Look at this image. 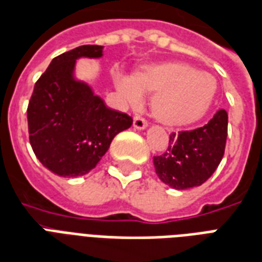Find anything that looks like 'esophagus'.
<instances>
[{
    "label": "esophagus",
    "instance_id": "obj_1",
    "mask_svg": "<svg viewBox=\"0 0 262 262\" xmlns=\"http://www.w3.org/2000/svg\"><path fill=\"white\" fill-rule=\"evenodd\" d=\"M134 127L138 129H143L147 127V121L141 116H135L134 117Z\"/></svg>",
    "mask_w": 262,
    "mask_h": 262
}]
</instances>
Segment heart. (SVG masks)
Here are the masks:
<instances>
[{
    "mask_svg": "<svg viewBox=\"0 0 262 262\" xmlns=\"http://www.w3.org/2000/svg\"><path fill=\"white\" fill-rule=\"evenodd\" d=\"M117 86L125 101L138 103L142 94H153L152 113L160 123L172 127L199 120L211 105L217 84L211 74L198 72L182 62L150 64L119 78Z\"/></svg>",
    "mask_w": 262,
    "mask_h": 262,
    "instance_id": "heart-1",
    "label": "heart"
}]
</instances>
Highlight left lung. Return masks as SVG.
<instances>
[{
  "label": "left lung",
  "instance_id": "obj_1",
  "mask_svg": "<svg viewBox=\"0 0 262 262\" xmlns=\"http://www.w3.org/2000/svg\"><path fill=\"white\" fill-rule=\"evenodd\" d=\"M227 137L228 113L224 109L203 127L171 133L166 152L153 157L157 177L174 189L200 186L220 166Z\"/></svg>",
  "mask_w": 262,
  "mask_h": 262
}]
</instances>
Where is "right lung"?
<instances>
[{"label": "right lung", "mask_w": 262, "mask_h": 262, "mask_svg": "<svg viewBox=\"0 0 262 262\" xmlns=\"http://www.w3.org/2000/svg\"><path fill=\"white\" fill-rule=\"evenodd\" d=\"M99 58L101 45H81L52 59L37 80L27 106L29 139L41 164L60 177L95 168L133 117L110 109L91 88L72 77L76 59Z\"/></svg>", "instance_id": "obj_1"}]
</instances>
